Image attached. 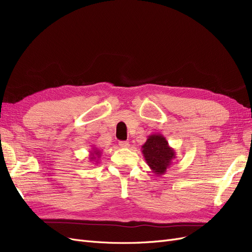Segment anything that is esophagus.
<instances>
[{"instance_id": "1", "label": "esophagus", "mask_w": 252, "mask_h": 252, "mask_svg": "<svg viewBox=\"0 0 252 252\" xmlns=\"http://www.w3.org/2000/svg\"><path fill=\"white\" fill-rule=\"evenodd\" d=\"M119 145H120L121 148H128L129 147V143L126 142V141H121L119 143Z\"/></svg>"}]
</instances>
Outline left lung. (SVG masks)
Wrapping results in <instances>:
<instances>
[{"instance_id": "1", "label": "left lung", "mask_w": 252, "mask_h": 252, "mask_svg": "<svg viewBox=\"0 0 252 252\" xmlns=\"http://www.w3.org/2000/svg\"><path fill=\"white\" fill-rule=\"evenodd\" d=\"M141 150L145 161L156 175L164 174L177 158L174 149L169 146L165 136L159 133L148 135Z\"/></svg>"}]
</instances>
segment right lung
<instances>
[{
    "label": "right lung",
    "instance_id": "obj_1",
    "mask_svg": "<svg viewBox=\"0 0 252 252\" xmlns=\"http://www.w3.org/2000/svg\"><path fill=\"white\" fill-rule=\"evenodd\" d=\"M101 156H102L101 150H98L95 147H93V148H91V150H90L89 159H90L91 162H94L95 164H97L98 163V159L101 158Z\"/></svg>",
    "mask_w": 252,
    "mask_h": 252
}]
</instances>
